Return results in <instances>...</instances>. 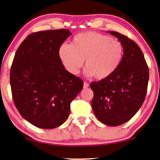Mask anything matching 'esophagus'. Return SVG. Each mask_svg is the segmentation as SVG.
I'll return each mask as SVG.
<instances>
[{
	"label": "esophagus",
	"instance_id": "obj_1",
	"mask_svg": "<svg viewBox=\"0 0 160 160\" xmlns=\"http://www.w3.org/2000/svg\"><path fill=\"white\" fill-rule=\"evenodd\" d=\"M84 88H88V87H89V84L88 83V82H84Z\"/></svg>",
	"mask_w": 160,
	"mask_h": 160
}]
</instances>
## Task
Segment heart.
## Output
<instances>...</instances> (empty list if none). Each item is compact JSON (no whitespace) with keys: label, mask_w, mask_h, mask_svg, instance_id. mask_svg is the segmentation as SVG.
Masks as SVG:
<instances>
[{"label":"heart","mask_w":160,"mask_h":160,"mask_svg":"<svg viewBox=\"0 0 160 160\" xmlns=\"http://www.w3.org/2000/svg\"><path fill=\"white\" fill-rule=\"evenodd\" d=\"M123 55L120 41L96 32L79 33L71 44L64 43L58 48L59 58L68 72L78 74L84 60V74L97 79L111 76L119 67Z\"/></svg>","instance_id":"heart-1"}]
</instances>
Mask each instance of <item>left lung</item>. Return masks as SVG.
I'll list each match as a JSON object with an SVG mask.
<instances>
[{
    "label": "left lung",
    "instance_id": "1",
    "mask_svg": "<svg viewBox=\"0 0 160 160\" xmlns=\"http://www.w3.org/2000/svg\"><path fill=\"white\" fill-rule=\"evenodd\" d=\"M108 32L123 45V58L111 76L90 84L93 91L92 108L104 125L119 126L129 121L142 105L149 71L143 53L134 41L119 32Z\"/></svg>",
    "mask_w": 160,
    "mask_h": 160
}]
</instances>
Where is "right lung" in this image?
<instances>
[{"mask_svg":"<svg viewBox=\"0 0 160 160\" xmlns=\"http://www.w3.org/2000/svg\"><path fill=\"white\" fill-rule=\"evenodd\" d=\"M72 34L68 29L29 35L14 57L10 85L14 103L32 125L52 129L68 118L70 103L83 88V81L63 66L58 48Z\"/></svg>","mask_w":160,"mask_h":160,"instance_id":"add662e5","label":"right lung"}]
</instances>
